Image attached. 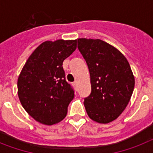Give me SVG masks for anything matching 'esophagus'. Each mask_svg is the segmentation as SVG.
Segmentation results:
<instances>
[{
    "label": "esophagus",
    "instance_id": "34e87169",
    "mask_svg": "<svg viewBox=\"0 0 153 153\" xmlns=\"http://www.w3.org/2000/svg\"><path fill=\"white\" fill-rule=\"evenodd\" d=\"M73 86H74V87L76 88V87H77V82H74V83H73Z\"/></svg>",
    "mask_w": 153,
    "mask_h": 153
}]
</instances>
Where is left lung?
Listing matches in <instances>:
<instances>
[{
    "label": "left lung",
    "instance_id": "left-lung-1",
    "mask_svg": "<svg viewBox=\"0 0 153 153\" xmlns=\"http://www.w3.org/2000/svg\"><path fill=\"white\" fill-rule=\"evenodd\" d=\"M78 48L91 75V93L84 98L89 117L106 124L118 117L133 94L135 79L121 51L101 39H78Z\"/></svg>",
    "mask_w": 153,
    "mask_h": 153
}]
</instances>
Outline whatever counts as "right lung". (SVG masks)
<instances>
[{"label": "right lung", "instance_id": "add662e5", "mask_svg": "<svg viewBox=\"0 0 153 153\" xmlns=\"http://www.w3.org/2000/svg\"><path fill=\"white\" fill-rule=\"evenodd\" d=\"M77 48V39L45 41L36 48L18 77V97L24 109L39 123L62 121L74 97L65 79L62 62Z\"/></svg>", "mask_w": 153, "mask_h": 153}]
</instances>
